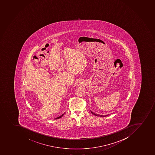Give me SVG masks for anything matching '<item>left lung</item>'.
Instances as JSON below:
<instances>
[{"label":"left lung","mask_w":155,"mask_h":155,"mask_svg":"<svg viewBox=\"0 0 155 155\" xmlns=\"http://www.w3.org/2000/svg\"><path fill=\"white\" fill-rule=\"evenodd\" d=\"M91 113H92L93 115H95V116H97L106 117L108 116V115H104V116H102V115H98V114H95V113H93L92 112H91Z\"/></svg>","instance_id":"8db88e82"}]
</instances>
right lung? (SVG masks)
Returning <instances> with one entry per match:
<instances>
[{
	"instance_id": "add662e5",
	"label": "right lung",
	"mask_w": 155,
	"mask_h": 155,
	"mask_svg": "<svg viewBox=\"0 0 155 155\" xmlns=\"http://www.w3.org/2000/svg\"><path fill=\"white\" fill-rule=\"evenodd\" d=\"M63 115H64V114H63V115H61V116H60L59 117H57V118H56V119H59V118H61V117H62L63 116Z\"/></svg>"
}]
</instances>
